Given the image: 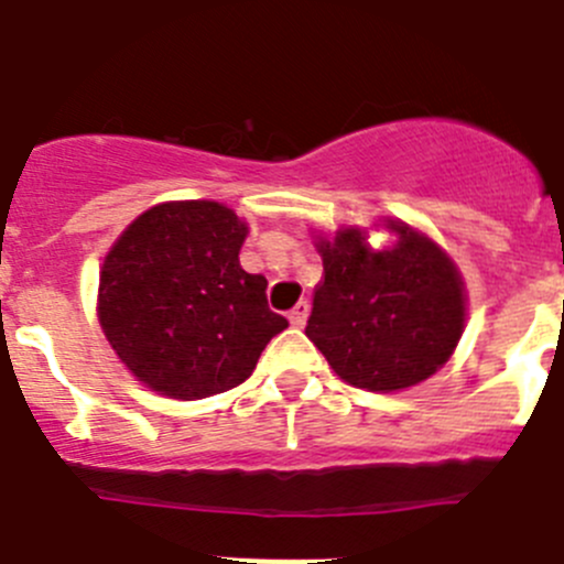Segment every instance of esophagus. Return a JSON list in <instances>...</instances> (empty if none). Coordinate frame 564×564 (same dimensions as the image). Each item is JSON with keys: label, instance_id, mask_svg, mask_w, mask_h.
<instances>
[{"label": "esophagus", "instance_id": "obj_1", "mask_svg": "<svg viewBox=\"0 0 564 564\" xmlns=\"http://www.w3.org/2000/svg\"><path fill=\"white\" fill-rule=\"evenodd\" d=\"M307 313H311V305H307V302H299V305L293 307L291 313H288V318H291V325H293V327H305Z\"/></svg>", "mask_w": 564, "mask_h": 564}]
</instances>
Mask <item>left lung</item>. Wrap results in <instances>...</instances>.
Segmentation results:
<instances>
[{
    "mask_svg": "<svg viewBox=\"0 0 564 564\" xmlns=\"http://www.w3.org/2000/svg\"><path fill=\"white\" fill-rule=\"evenodd\" d=\"M372 248L358 226L316 234L325 279L313 293L307 338L341 381L398 392L435 376L466 327V285L435 239L401 220Z\"/></svg>",
    "mask_w": 564,
    "mask_h": 564,
    "instance_id": "8db88e82",
    "label": "left lung"
}]
</instances>
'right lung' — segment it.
<instances>
[{"label": "right lung", "mask_w": 564, "mask_h": 564, "mask_svg": "<svg viewBox=\"0 0 564 564\" xmlns=\"http://www.w3.org/2000/svg\"><path fill=\"white\" fill-rule=\"evenodd\" d=\"M248 223L223 203L174 200L134 217L104 257L98 322L149 390L200 401L234 390L288 318L239 265Z\"/></svg>", "instance_id": "right-lung-1"}]
</instances>
